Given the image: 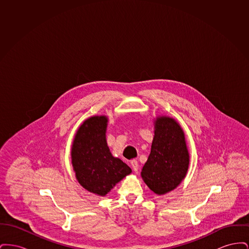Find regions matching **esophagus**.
Here are the masks:
<instances>
[{
  "label": "esophagus",
  "mask_w": 249,
  "mask_h": 249,
  "mask_svg": "<svg viewBox=\"0 0 249 249\" xmlns=\"http://www.w3.org/2000/svg\"><path fill=\"white\" fill-rule=\"evenodd\" d=\"M130 165H131V168L134 172H137L139 170V164H138V161L136 160H132L130 161Z\"/></svg>",
  "instance_id": "esophagus-1"
}]
</instances>
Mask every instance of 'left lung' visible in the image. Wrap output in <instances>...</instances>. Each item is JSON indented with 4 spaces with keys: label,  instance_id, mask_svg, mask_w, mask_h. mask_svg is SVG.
I'll use <instances>...</instances> for the list:
<instances>
[{
    "label": "left lung",
    "instance_id": "left-lung-1",
    "mask_svg": "<svg viewBox=\"0 0 249 249\" xmlns=\"http://www.w3.org/2000/svg\"><path fill=\"white\" fill-rule=\"evenodd\" d=\"M189 166L190 153L180 124L173 118L158 116L151 151L141 172L143 182L155 194L164 195L181 184Z\"/></svg>",
    "mask_w": 249,
    "mask_h": 249
}]
</instances>
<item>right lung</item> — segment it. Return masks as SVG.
Wrapping results in <instances>:
<instances>
[{"label": "right lung", "instance_id": "right-lung-1", "mask_svg": "<svg viewBox=\"0 0 249 249\" xmlns=\"http://www.w3.org/2000/svg\"><path fill=\"white\" fill-rule=\"evenodd\" d=\"M107 116H93L80 125L71 147V165L75 178L85 190L106 196L131 169L114 157L107 145Z\"/></svg>", "mask_w": 249, "mask_h": 249}]
</instances>
